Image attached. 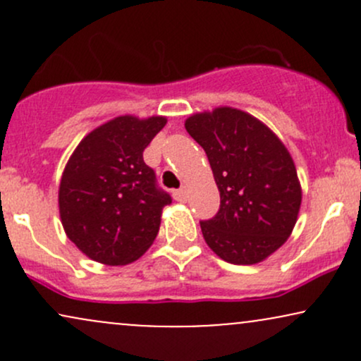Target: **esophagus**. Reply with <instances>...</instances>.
<instances>
[{
  "label": "esophagus",
  "mask_w": 361,
  "mask_h": 361,
  "mask_svg": "<svg viewBox=\"0 0 361 361\" xmlns=\"http://www.w3.org/2000/svg\"><path fill=\"white\" fill-rule=\"evenodd\" d=\"M173 197H175L176 202H186V188H180L173 192Z\"/></svg>",
  "instance_id": "34e87169"
}]
</instances>
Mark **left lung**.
<instances>
[{
  "label": "left lung",
  "instance_id": "8db88e82",
  "mask_svg": "<svg viewBox=\"0 0 361 361\" xmlns=\"http://www.w3.org/2000/svg\"><path fill=\"white\" fill-rule=\"evenodd\" d=\"M185 128L204 147L221 209L200 222L205 243L233 264L271 256L299 219L302 186L288 149L267 123L233 106L192 114Z\"/></svg>",
  "mask_w": 361,
  "mask_h": 361
}]
</instances>
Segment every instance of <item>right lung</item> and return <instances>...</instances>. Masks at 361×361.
Listing matches in <instances>:
<instances>
[{
	"mask_svg": "<svg viewBox=\"0 0 361 361\" xmlns=\"http://www.w3.org/2000/svg\"><path fill=\"white\" fill-rule=\"evenodd\" d=\"M166 122L163 115H120L86 134L69 156L57 195L61 224L90 259L123 267L154 243L171 197L156 188L142 152Z\"/></svg>",
	"mask_w": 361,
	"mask_h": 361,
	"instance_id": "1",
	"label": "right lung"
}]
</instances>
